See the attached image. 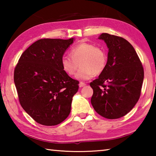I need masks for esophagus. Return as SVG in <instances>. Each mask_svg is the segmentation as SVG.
<instances>
[{"mask_svg": "<svg viewBox=\"0 0 156 156\" xmlns=\"http://www.w3.org/2000/svg\"><path fill=\"white\" fill-rule=\"evenodd\" d=\"M86 85V84L83 83V82H80V84H79V86H80V87H84Z\"/></svg>", "mask_w": 156, "mask_h": 156, "instance_id": "1", "label": "esophagus"}]
</instances>
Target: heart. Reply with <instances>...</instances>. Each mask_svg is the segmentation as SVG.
I'll list each match as a JSON object with an SVG mask.
<instances>
[{
  "mask_svg": "<svg viewBox=\"0 0 156 156\" xmlns=\"http://www.w3.org/2000/svg\"><path fill=\"white\" fill-rule=\"evenodd\" d=\"M70 56H64L61 58V65L64 72L69 76L76 74V78L89 80L96 74L104 72L107 64L106 51L100 47L89 43H81L73 47Z\"/></svg>",
  "mask_w": 156,
  "mask_h": 156,
  "instance_id": "1",
  "label": "heart"
}]
</instances>
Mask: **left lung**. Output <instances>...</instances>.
<instances>
[{
    "instance_id": "1",
    "label": "left lung",
    "mask_w": 156,
    "mask_h": 156,
    "mask_svg": "<svg viewBox=\"0 0 156 156\" xmlns=\"http://www.w3.org/2000/svg\"><path fill=\"white\" fill-rule=\"evenodd\" d=\"M109 49L107 67L90 83L95 111L107 119H118L135 106L144 79L142 62L133 47L122 37L103 33L99 36Z\"/></svg>"
}]
</instances>
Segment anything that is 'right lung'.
Instances as JSON below:
<instances>
[{
	"label": "right lung",
	"mask_w": 156,
	"mask_h": 156,
	"mask_svg": "<svg viewBox=\"0 0 156 156\" xmlns=\"http://www.w3.org/2000/svg\"><path fill=\"white\" fill-rule=\"evenodd\" d=\"M73 43V38L40 39L23 53L15 67L20 104L41 125H57L70 113L79 82L64 72L61 58Z\"/></svg>",
	"instance_id": "add662e5"
}]
</instances>
